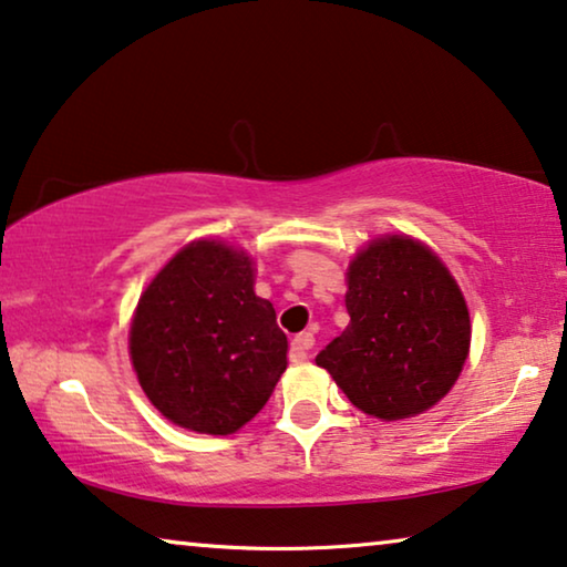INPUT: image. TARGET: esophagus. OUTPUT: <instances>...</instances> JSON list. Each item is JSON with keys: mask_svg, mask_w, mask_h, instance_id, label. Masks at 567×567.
<instances>
[{"mask_svg": "<svg viewBox=\"0 0 567 567\" xmlns=\"http://www.w3.org/2000/svg\"><path fill=\"white\" fill-rule=\"evenodd\" d=\"M313 344H316L313 333H310V331L298 333V337H295L292 344H290V360L292 362H306L310 357V349H313Z\"/></svg>", "mask_w": 567, "mask_h": 567, "instance_id": "esophagus-1", "label": "esophagus"}]
</instances>
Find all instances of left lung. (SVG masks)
<instances>
[{"label": "left lung", "mask_w": 567, "mask_h": 567, "mask_svg": "<svg viewBox=\"0 0 567 567\" xmlns=\"http://www.w3.org/2000/svg\"><path fill=\"white\" fill-rule=\"evenodd\" d=\"M347 280L349 326L316 364L370 416L395 421L432 409L467 360L470 316L457 282L405 236L367 246Z\"/></svg>", "instance_id": "left-lung-1"}]
</instances>
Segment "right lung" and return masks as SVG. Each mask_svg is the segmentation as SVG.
Segmentation results:
<instances>
[{
  "label": "right lung",
  "mask_w": 567,
  "mask_h": 567,
  "mask_svg": "<svg viewBox=\"0 0 567 567\" xmlns=\"http://www.w3.org/2000/svg\"><path fill=\"white\" fill-rule=\"evenodd\" d=\"M131 357L148 401L177 426L230 434L265 409L287 367L251 259L215 241L182 249L141 295Z\"/></svg>",
  "instance_id": "add662e5"
}]
</instances>
